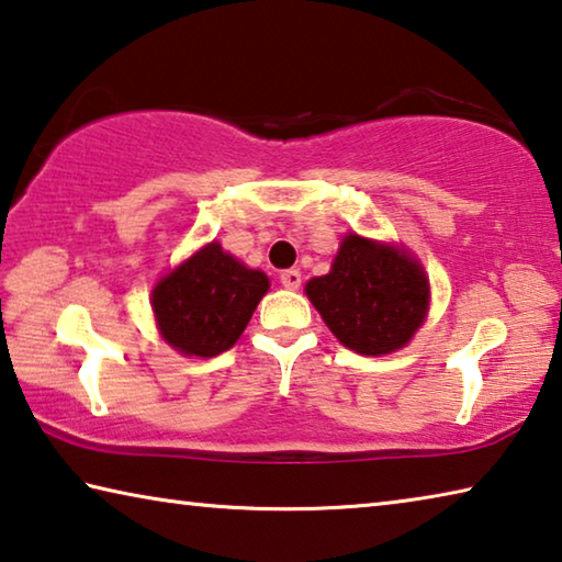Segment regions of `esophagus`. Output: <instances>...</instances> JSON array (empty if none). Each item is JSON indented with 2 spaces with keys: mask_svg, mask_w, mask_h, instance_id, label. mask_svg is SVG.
Masks as SVG:
<instances>
[{
  "mask_svg": "<svg viewBox=\"0 0 562 562\" xmlns=\"http://www.w3.org/2000/svg\"><path fill=\"white\" fill-rule=\"evenodd\" d=\"M280 282H282L284 288H288V290H297L300 284H302V274H300V270H294V268H290V270H282V274H280Z\"/></svg>",
  "mask_w": 562,
  "mask_h": 562,
  "instance_id": "esophagus-1",
  "label": "esophagus"
}]
</instances>
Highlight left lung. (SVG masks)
Returning a JSON list of instances; mask_svg holds the SVG:
<instances>
[{"instance_id": "8db88e82", "label": "left lung", "mask_w": 562, "mask_h": 562, "mask_svg": "<svg viewBox=\"0 0 562 562\" xmlns=\"http://www.w3.org/2000/svg\"><path fill=\"white\" fill-rule=\"evenodd\" d=\"M315 304L341 345L376 357L402 349L429 310V280L404 250L347 235L329 274L307 282Z\"/></svg>"}]
</instances>
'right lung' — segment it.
Segmentation results:
<instances>
[{"instance_id":"1","label":"right lung","mask_w":562,"mask_h":562,"mask_svg":"<svg viewBox=\"0 0 562 562\" xmlns=\"http://www.w3.org/2000/svg\"><path fill=\"white\" fill-rule=\"evenodd\" d=\"M268 274L247 270L217 243L205 245L154 290L160 335L190 357L231 349L268 292Z\"/></svg>"}]
</instances>
